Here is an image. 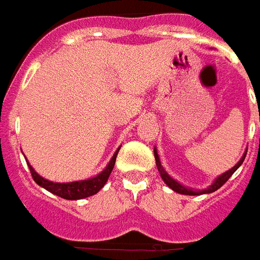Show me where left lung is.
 <instances>
[{
  "label": "left lung",
  "mask_w": 260,
  "mask_h": 260,
  "mask_svg": "<svg viewBox=\"0 0 260 260\" xmlns=\"http://www.w3.org/2000/svg\"><path fill=\"white\" fill-rule=\"evenodd\" d=\"M245 155H247V151L243 154V156L240 158V161L237 162L232 169L226 170L225 173L219 174L215 180L213 181L211 185H209L207 188L205 189H193V188H189V187H185L181 183H178L177 180H174L172 176H170L165 169H164V166L161 165V159H159V155H158V152H156V148H154V156H155V164H156V168H158V172L161 174L162 180H164V183L170 188V189H173L174 192H177V193H181V195H191V196H195V195H203V193H211V192H215L218 188H221L223 184L226 183L228 180L231 178V176L235 173L236 170L239 169L241 166V164L244 162L245 159Z\"/></svg>",
  "instance_id": "1"
}]
</instances>
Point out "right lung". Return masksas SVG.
Listing matches in <instances>:
<instances>
[{
    "mask_svg": "<svg viewBox=\"0 0 260 260\" xmlns=\"http://www.w3.org/2000/svg\"><path fill=\"white\" fill-rule=\"evenodd\" d=\"M120 148L121 147L117 148L116 152L113 154L112 159L109 161L106 168L101 173H98L94 177L87 178V180H79V181H72V183H54V181L46 180V178L39 176L34 170V168L29 165L28 161H27V165H28L31 174H32L34 181L39 187L45 188L46 191L51 192V193H54V195L59 196L62 199H67V201H79V199H84V198L95 195V193H98L101 191V188L106 184L109 176H110L113 168H114L117 154L120 151Z\"/></svg>",
    "mask_w": 260,
    "mask_h": 260,
    "instance_id": "1",
    "label": "right lung"
}]
</instances>
